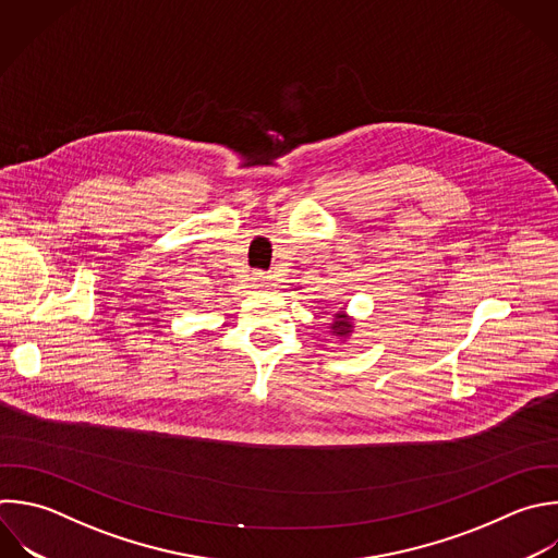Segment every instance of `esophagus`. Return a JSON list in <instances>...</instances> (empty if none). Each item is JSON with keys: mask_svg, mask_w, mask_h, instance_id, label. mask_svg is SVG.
Segmentation results:
<instances>
[{"mask_svg": "<svg viewBox=\"0 0 558 558\" xmlns=\"http://www.w3.org/2000/svg\"><path fill=\"white\" fill-rule=\"evenodd\" d=\"M251 279H253V283H255V286H266V283H268V279H270V275H268V272H264V270H255Z\"/></svg>", "mask_w": 558, "mask_h": 558, "instance_id": "34e87169", "label": "esophagus"}]
</instances>
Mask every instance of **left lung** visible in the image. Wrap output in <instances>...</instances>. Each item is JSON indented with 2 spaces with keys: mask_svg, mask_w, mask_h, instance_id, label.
Listing matches in <instances>:
<instances>
[{
  "mask_svg": "<svg viewBox=\"0 0 558 558\" xmlns=\"http://www.w3.org/2000/svg\"><path fill=\"white\" fill-rule=\"evenodd\" d=\"M333 333L338 336H349L351 333V325L342 314H336V323H333Z\"/></svg>",
  "mask_w": 558,
  "mask_h": 558,
  "instance_id": "1",
  "label": "left lung"
}]
</instances>
